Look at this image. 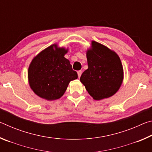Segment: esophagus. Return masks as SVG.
Returning a JSON list of instances; mask_svg holds the SVG:
<instances>
[{
  "instance_id": "esophagus-1",
  "label": "esophagus",
  "mask_w": 152,
  "mask_h": 152,
  "mask_svg": "<svg viewBox=\"0 0 152 152\" xmlns=\"http://www.w3.org/2000/svg\"><path fill=\"white\" fill-rule=\"evenodd\" d=\"M78 78H80V77L81 76V74H82V71L81 70H79V71H78Z\"/></svg>"
}]
</instances>
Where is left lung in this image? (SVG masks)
Returning a JSON list of instances; mask_svg holds the SVG:
<instances>
[{
    "mask_svg": "<svg viewBox=\"0 0 152 152\" xmlns=\"http://www.w3.org/2000/svg\"><path fill=\"white\" fill-rule=\"evenodd\" d=\"M86 58L88 69L80 80L88 94L96 101L112 96L119 90L124 77L119 56L107 46L92 41Z\"/></svg>",
    "mask_w": 152,
    "mask_h": 152,
    "instance_id": "8db88e82",
    "label": "left lung"
}]
</instances>
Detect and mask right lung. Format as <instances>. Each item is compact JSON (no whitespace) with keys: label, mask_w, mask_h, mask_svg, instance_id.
<instances>
[{"label":"right lung","mask_w":152,"mask_h":152,"mask_svg":"<svg viewBox=\"0 0 152 152\" xmlns=\"http://www.w3.org/2000/svg\"><path fill=\"white\" fill-rule=\"evenodd\" d=\"M68 49L57 43L44 49L33 58L28 68V81L33 92L42 99L54 101L65 93L78 74L64 56Z\"/></svg>","instance_id":"right-lung-1"}]
</instances>
